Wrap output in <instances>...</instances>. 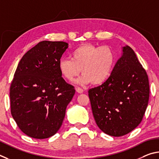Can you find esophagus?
I'll use <instances>...</instances> for the list:
<instances>
[{
  "mask_svg": "<svg viewBox=\"0 0 159 159\" xmlns=\"http://www.w3.org/2000/svg\"><path fill=\"white\" fill-rule=\"evenodd\" d=\"M75 89H76L77 92L79 93H82L84 92V90H83L82 89H81L80 87H76V88H75Z\"/></svg>",
  "mask_w": 159,
  "mask_h": 159,
  "instance_id": "esophagus-1",
  "label": "esophagus"
}]
</instances>
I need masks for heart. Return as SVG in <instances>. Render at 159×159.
Segmentation results:
<instances>
[{"mask_svg":"<svg viewBox=\"0 0 159 159\" xmlns=\"http://www.w3.org/2000/svg\"><path fill=\"white\" fill-rule=\"evenodd\" d=\"M116 61L115 52L111 47L83 44L72 52L71 58H61L58 69L68 81H72L82 70L83 75L78 82L101 85L111 77Z\"/></svg>","mask_w":159,"mask_h":159,"instance_id":"heart-1","label":"heart"}]
</instances>
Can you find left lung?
I'll return each instance as SVG.
<instances>
[{"mask_svg":"<svg viewBox=\"0 0 159 159\" xmlns=\"http://www.w3.org/2000/svg\"><path fill=\"white\" fill-rule=\"evenodd\" d=\"M89 97L97 126L106 134L123 136L140 124L148 105L149 80L129 46L123 47L107 81L90 89Z\"/></svg>","mask_w":159,"mask_h":159,"instance_id":"1","label":"left lung"}]
</instances>
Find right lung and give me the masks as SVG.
Segmentation results:
<instances>
[{
	"mask_svg": "<svg viewBox=\"0 0 159 159\" xmlns=\"http://www.w3.org/2000/svg\"><path fill=\"white\" fill-rule=\"evenodd\" d=\"M68 45L62 41L40 42L18 64L10 85L11 114L29 137L48 138L62 125L67 105L75 93L58 69Z\"/></svg>",
	"mask_w": 159,
	"mask_h": 159,
	"instance_id": "1",
	"label": "right lung"
}]
</instances>
